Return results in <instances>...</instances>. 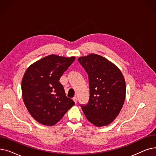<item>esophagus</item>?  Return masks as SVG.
Masks as SVG:
<instances>
[{"label":"esophagus","mask_w":156,"mask_h":156,"mask_svg":"<svg viewBox=\"0 0 156 156\" xmlns=\"http://www.w3.org/2000/svg\"><path fill=\"white\" fill-rule=\"evenodd\" d=\"M73 100L74 101V103H75V104H76V103H77V101H78V99H77V98H76V97H74V98H73Z\"/></svg>","instance_id":"1"}]
</instances>
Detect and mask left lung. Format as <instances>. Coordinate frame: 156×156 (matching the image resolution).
Listing matches in <instances>:
<instances>
[{
  "label": "left lung",
  "mask_w": 156,
  "mask_h": 156,
  "mask_svg": "<svg viewBox=\"0 0 156 156\" xmlns=\"http://www.w3.org/2000/svg\"><path fill=\"white\" fill-rule=\"evenodd\" d=\"M78 60L89 76V100L81 106L85 115L97 127L110 124L124 103L126 86L123 74L113 63L98 54Z\"/></svg>",
  "instance_id": "1"
}]
</instances>
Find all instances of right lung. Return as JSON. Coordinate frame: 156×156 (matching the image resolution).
<instances>
[{"label":"right lung","instance_id":"obj_1","mask_svg":"<svg viewBox=\"0 0 156 156\" xmlns=\"http://www.w3.org/2000/svg\"><path fill=\"white\" fill-rule=\"evenodd\" d=\"M75 60L56 55L44 57L31 64L22 81L24 104L39 123L53 126L74 105L67 98L58 80Z\"/></svg>","mask_w":156,"mask_h":156}]
</instances>
